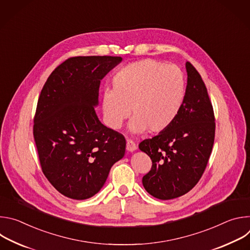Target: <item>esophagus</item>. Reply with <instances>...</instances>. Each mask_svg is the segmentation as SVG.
<instances>
[{
	"label": "esophagus",
	"instance_id": "obj_1",
	"mask_svg": "<svg viewBox=\"0 0 250 250\" xmlns=\"http://www.w3.org/2000/svg\"><path fill=\"white\" fill-rule=\"evenodd\" d=\"M126 150L129 152H133L134 150H136V145L130 139L126 140Z\"/></svg>",
	"mask_w": 250,
	"mask_h": 250
}]
</instances>
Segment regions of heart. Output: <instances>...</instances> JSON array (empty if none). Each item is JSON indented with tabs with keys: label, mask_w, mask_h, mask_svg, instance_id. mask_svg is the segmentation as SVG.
Segmentation results:
<instances>
[{
	"label": "heart",
	"mask_w": 250,
	"mask_h": 250,
	"mask_svg": "<svg viewBox=\"0 0 250 250\" xmlns=\"http://www.w3.org/2000/svg\"><path fill=\"white\" fill-rule=\"evenodd\" d=\"M111 85L112 91L104 90L102 96L104 121L110 128L120 129L131 110L133 133L165 130L179 114L186 94L182 70L150 58L118 70Z\"/></svg>",
	"instance_id": "heart-1"
}]
</instances>
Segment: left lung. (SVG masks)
I'll use <instances>...</instances> for the list:
<instances>
[{
  "mask_svg": "<svg viewBox=\"0 0 250 250\" xmlns=\"http://www.w3.org/2000/svg\"><path fill=\"white\" fill-rule=\"evenodd\" d=\"M186 94L177 118L165 130L138 146L152 161L142 184L160 200L183 196L196 186L215 140V116L205 83L190 62H186Z\"/></svg>",
  "mask_w": 250,
  "mask_h": 250,
  "instance_id": "left-lung-1",
  "label": "left lung"
}]
</instances>
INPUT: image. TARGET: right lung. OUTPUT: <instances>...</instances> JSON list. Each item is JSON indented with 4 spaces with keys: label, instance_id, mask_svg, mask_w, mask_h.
Wrapping results in <instances>:
<instances>
[{
    "label": "right lung",
    "instance_id": "add662e5",
    "mask_svg": "<svg viewBox=\"0 0 250 250\" xmlns=\"http://www.w3.org/2000/svg\"><path fill=\"white\" fill-rule=\"evenodd\" d=\"M119 56L71 57L54 69L39 98L33 137L51 185L74 200L93 197L125 152V138L97 117L101 80Z\"/></svg>",
    "mask_w": 250,
    "mask_h": 250
}]
</instances>
